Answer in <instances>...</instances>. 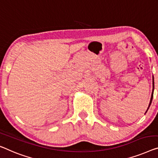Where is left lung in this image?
Returning <instances> with one entry per match:
<instances>
[{
    "label": "left lung",
    "instance_id": "8db88e82",
    "mask_svg": "<svg viewBox=\"0 0 158 158\" xmlns=\"http://www.w3.org/2000/svg\"><path fill=\"white\" fill-rule=\"evenodd\" d=\"M153 92H154V77H152V94H151V98H150V101L149 105H148V109H147L146 111H145V114H146V112L148 111V110L149 109V108H150V105H151V103H152V98H153Z\"/></svg>",
    "mask_w": 158,
    "mask_h": 158
}]
</instances>
